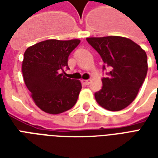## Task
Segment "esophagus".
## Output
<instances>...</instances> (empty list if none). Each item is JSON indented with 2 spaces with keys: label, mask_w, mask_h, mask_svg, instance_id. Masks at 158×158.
I'll use <instances>...</instances> for the list:
<instances>
[{
  "label": "esophagus",
  "mask_w": 158,
  "mask_h": 158,
  "mask_svg": "<svg viewBox=\"0 0 158 158\" xmlns=\"http://www.w3.org/2000/svg\"><path fill=\"white\" fill-rule=\"evenodd\" d=\"M82 82L85 83L86 85H89V83H90V79H87V80H84V79H83Z\"/></svg>",
  "instance_id": "1"
}]
</instances>
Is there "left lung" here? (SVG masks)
Here are the masks:
<instances>
[{
  "label": "left lung",
  "instance_id": "1",
  "mask_svg": "<svg viewBox=\"0 0 158 158\" xmlns=\"http://www.w3.org/2000/svg\"><path fill=\"white\" fill-rule=\"evenodd\" d=\"M86 40L109 68L102 88L95 93L97 103L109 111H120L135 99L147 73L146 52L131 40L121 36L90 37Z\"/></svg>",
  "mask_w": 158,
  "mask_h": 158
}]
</instances>
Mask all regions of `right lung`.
<instances>
[{
    "mask_svg": "<svg viewBox=\"0 0 158 158\" xmlns=\"http://www.w3.org/2000/svg\"><path fill=\"white\" fill-rule=\"evenodd\" d=\"M79 43V40H47L24 52L23 80L36 106L45 113L59 114L77 102L81 83L67 78L64 69H69V55Z\"/></svg>",
    "mask_w": 158,
    "mask_h": 158,
    "instance_id": "add662e5",
    "label": "right lung"
}]
</instances>
